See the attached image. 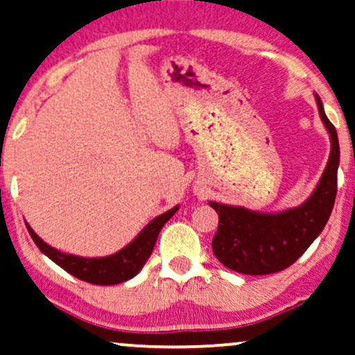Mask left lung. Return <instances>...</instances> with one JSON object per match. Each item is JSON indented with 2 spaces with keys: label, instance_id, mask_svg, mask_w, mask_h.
<instances>
[{
  "label": "left lung",
  "instance_id": "1",
  "mask_svg": "<svg viewBox=\"0 0 355 355\" xmlns=\"http://www.w3.org/2000/svg\"><path fill=\"white\" fill-rule=\"evenodd\" d=\"M316 103L331 137V155L320 184L305 204L269 215L210 202L218 214V230L211 239V250L234 272L266 275L287 269L308 250L328 222L338 192L339 141L318 96Z\"/></svg>",
  "mask_w": 355,
  "mask_h": 355
}]
</instances>
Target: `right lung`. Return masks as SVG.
I'll list each match as a JSON object with an SVG mask.
<instances>
[{
    "instance_id": "add662e5",
    "label": "right lung",
    "mask_w": 355,
    "mask_h": 355,
    "mask_svg": "<svg viewBox=\"0 0 355 355\" xmlns=\"http://www.w3.org/2000/svg\"><path fill=\"white\" fill-rule=\"evenodd\" d=\"M178 209L179 207H174V209L168 210L166 214L151 220V223L146 225V228H144V232L138 234L130 245L116 252V254L107 257H94V259L65 254V252L53 250L52 246H49L47 243H44L42 239L37 236L29 225L26 223V227L29 230V234L34 239L35 245L39 246V250L45 256H49L55 264L65 269L67 272L75 275L76 279L85 280L87 284L116 285L135 277L140 272V269L144 268L146 259H148L151 251H153L161 228L176 214Z\"/></svg>"
}]
</instances>
